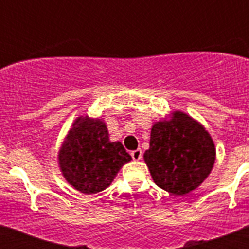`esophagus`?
<instances>
[{
	"instance_id": "1",
	"label": "esophagus",
	"mask_w": 249,
	"mask_h": 249,
	"mask_svg": "<svg viewBox=\"0 0 249 249\" xmlns=\"http://www.w3.org/2000/svg\"><path fill=\"white\" fill-rule=\"evenodd\" d=\"M131 156L133 158V160H140L142 158V149L138 148L136 151H132L131 152Z\"/></svg>"
}]
</instances>
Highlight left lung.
Listing matches in <instances>:
<instances>
[{"mask_svg": "<svg viewBox=\"0 0 249 249\" xmlns=\"http://www.w3.org/2000/svg\"><path fill=\"white\" fill-rule=\"evenodd\" d=\"M144 162L160 188L184 196L201 186L215 160L213 140L203 124L182 111L153 123Z\"/></svg>", "mask_w": 249, "mask_h": 249, "instance_id": "8db88e82", "label": "left lung"}]
</instances>
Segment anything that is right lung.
Masks as SVG:
<instances>
[{
    "label": "right lung",
    "mask_w": 249,
    "mask_h": 249,
    "mask_svg": "<svg viewBox=\"0 0 249 249\" xmlns=\"http://www.w3.org/2000/svg\"><path fill=\"white\" fill-rule=\"evenodd\" d=\"M131 160L121 142L109 141L105 121L87 114L74 120L58 151L62 176L85 195L106 190Z\"/></svg>",
    "instance_id": "obj_1"
}]
</instances>
